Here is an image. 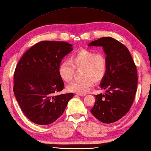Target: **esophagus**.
<instances>
[{"label": "esophagus", "instance_id": "obj_1", "mask_svg": "<svg viewBox=\"0 0 151 151\" xmlns=\"http://www.w3.org/2000/svg\"><path fill=\"white\" fill-rule=\"evenodd\" d=\"M77 95L81 96V97H84L86 94L85 93H77Z\"/></svg>", "mask_w": 151, "mask_h": 151}]
</instances>
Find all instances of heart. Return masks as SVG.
Masks as SVG:
<instances>
[{
  "label": "heart",
  "instance_id": "b5f03b06",
  "mask_svg": "<svg viewBox=\"0 0 151 151\" xmlns=\"http://www.w3.org/2000/svg\"><path fill=\"white\" fill-rule=\"evenodd\" d=\"M75 69H81V81H74L67 86V90L76 93H85L104 78L107 71V60L102 52L82 49L72 54L69 61H63L58 67V74L63 81L72 80Z\"/></svg>",
  "mask_w": 151,
  "mask_h": 151
}]
</instances>
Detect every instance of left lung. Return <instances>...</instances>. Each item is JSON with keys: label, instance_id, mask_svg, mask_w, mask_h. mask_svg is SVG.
Listing matches in <instances>:
<instances>
[{"label": "left lung", "instance_id": "left-lung-1", "mask_svg": "<svg viewBox=\"0 0 151 151\" xmlns=\"http://www.w3.org/2000/svg\"><path fill=\"white\" fill-rule=\"evenodd\" d=\"M89 47H102L107 60V71L100 87L104 94L96 98L91 113L103 123L119 120L130 110L137 86L136 66L129 49L110 37L93 41Z\"/></svg>", "mask_w": 151, "mask_h": 151}]
</instances>
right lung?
Returning a JSON list of instances; mask_svg holds the SVG:
<instances>
[{"label": "right lung", "instance_id": "1", "mask_svg": "<svg viewBox=\"0 0 151 151\" xmlns=\"http://www.w3.org/2000/svg\"><path fill=\"white\" fill-rule=\"evenodd\" d=\"M72 47L64 41H41L28 49L16 66L15 97L22 112L33 123H52L73 98V93L54 95L63 89L58 67L63 58L73 50Z\"/></svg>", "mask_w": 151, "mask_h": 151}]
</instances>
